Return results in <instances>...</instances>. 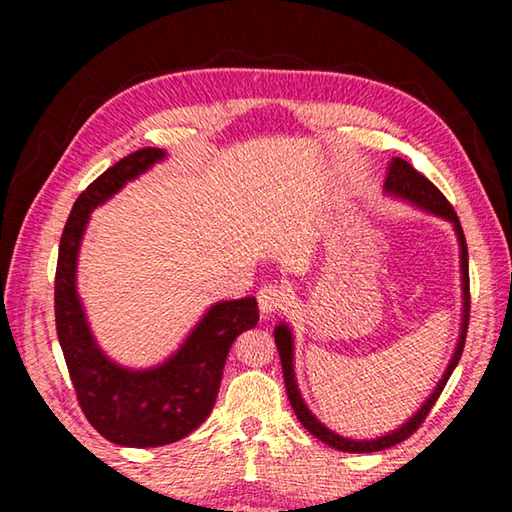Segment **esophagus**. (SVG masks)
I'll list each match as a JSON object with an SVG mask.
<instances>
[{"label":"esophagus","instance_id":"34e87169","mask_svg":"<svg viewBox=\"0 0 512 512\" xmlns=\"http://www.w3.org/2000/svg\"><path fill=\"white\" fill-rule=\"evenodd\" d=\"M257 302H259V311H262L264 316H271L287 305L289 289L277 287V284H266V287L257 291Z\"/></svg>","mask_w":512,"mask_h":512}]
</instances>
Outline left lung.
Segmentation results:
<instances>
[{
	"label": "left lung",
	"instance_id": "left-lung-1",
	"mask_svg": "<svg viewBox=\"0 0 512 512\" xmlns=\"http://www.w3.org/2000/svg\"><path fill=\"white\" fill-rule=\"evenodd\" d=\"M384 192L388 196L397 198V201H404V203H411L413 207H418V210L433 214V216H440V219H445L452 223V228L456 232V239H458V250H461V291H463V314H461V332H458V341H456V348L452 359H449L447 368L443 372V377L438 379L436 388H433L431 395L424 400V404L420 406L418 411H415L409 420L400 427L384 433V436H377V438H345L341 433H336L332 429H327L323 422H320L314 413L309 411V406L305 402V397H302L300 388H298V381H296V363H293V357H296V343H293V329L289 323H277L273 329V336H275V345H277V352H280V361H282V372H284V384H287V395H289V402L293 406V413L298 415V420L302 422V427H305L311 436H316L318 440H323L325 445L339 449V452H350V454H370V452H381V449H388L397 443H402L411 436V433L420 427L427 418L431 406L436 404V400L443 393V388L447 384V379L452 377L454 368L458 366V361H461V354L465 348V336H467V320H470V268H467V244H465V235H463V228H461V221H458V216L454 212V207L449 205L447 198L440 194V189L422 176L420 171H415L409 162L402 160V158H395L391 162V169H388V178L384 183Z\"/></svg>",
	"mask_w": 512,
	"mask_h": 512
}]
</instances>
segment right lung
<instances>
[{"instance_id": "right-lung-1", "label": "right lung", "mask_w": 512, "mask_h": 512, "mask_svg": "<svg viewBox=\"0 0 512 512\" xmlns=\"http://www.w3.org/2000/svg\"><path fill=\"white\" fill-rule=\"evenodd\" d=\"M164 158L167 151L162 149H140L103 171L76 198L58 250V343L85 418L103 438L121 447L169 445L201 427L219 395L232 343L259 320L253 296L214 302L178 350L151 368L121 366L99 348L76 289L85 228L99 205Z\"/></svg>"}]
</instances>
